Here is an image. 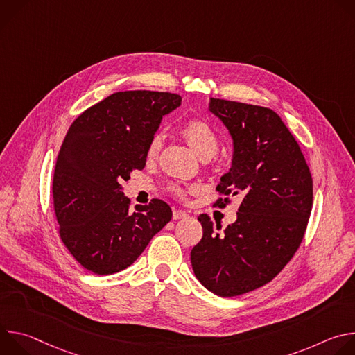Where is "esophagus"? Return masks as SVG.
Returning a JSON list of instances; mask_svg holds the SVG:
<instances>
[{
  "instance_id": "1",
  "label": "esophagus",
  "mask_w": 355,
  "mask_h": 355,
  "mask_svg": "<svg viewBox=\"0 0 355 355\" xmlns=\"http://www.w3.org/2000/svg\"><path fill=\"white\" fill-rule=\"evenodd\" d=\"M187 216H188V214H187L185 211L175 209V211L173 212V219H174V220H178V219H182V218H187Z\"/></svg>"
}]
</instances>
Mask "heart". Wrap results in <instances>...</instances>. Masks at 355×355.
I'll list each match as a JSON object with an SVG mask.
<instances>
[{"instance_id":"b5f03b06","label":"heart","mask_w":355,"mask_h":355,"mask_svg":"<svg viewBox=\"0 0 355 355\" xmlns=\"http://www.w3.org/2000/svg\"><path fill=\"white\" fill-rule=\"evenodd\" d=\"M180 130L185 137V140L188 141V144L196 151V155L199 157L215 155L219 141H218V135L209 122L199 118H193L187 121ZM160 146H162V136L155 135L147 144V151H146L147 159H155L159 155ZM171 191L178 196H184V189L178 185H173Z\"/></svg>"}]
</instances>
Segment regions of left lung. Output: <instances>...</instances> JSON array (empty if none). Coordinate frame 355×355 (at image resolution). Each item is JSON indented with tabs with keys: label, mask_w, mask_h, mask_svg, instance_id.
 I'll return each mask as SVG.
<instances>
[{
	"label": "left lung",
	"mask_w": 355,
	"mask_h": 355,
	"mask_svg": "<svg viewBox=\"0 0 355 355\" xmlns=\"http://www.w3.org/2000/svg\"><path fill=\"white\" fill-rule=\"evenodd\" d=\"M209 111L233 139V160L216 191L240 195L237 219L220 232L205 214L191 250L195 277L215 295L229 297L274 279L291 261L305 234L313 204V181L302 150L270 108L211 98Z\"/></svg>",
	"instance_id": "left-lung-1"
}]
</instances>
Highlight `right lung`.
I'll return each instance as SVG.
<instances>
[{"label":"right lung","instance_id":"add662e5","mask_svg":"<svg viewBox=\"0 0 355 355\" xmlns=\"http://www.w3.org/2000/svg\"><path fill=\"white\" fill-rule=\"evenodd\" d=\"M181 96L157 91L115 92L70 126L53 175V205L63 244L98 275L132 266L173 216L162 199L136 205L121 182L146 166V151L164 115Z\"/></svg>","mask_w":355,"mask_h":355}]
</instances>
